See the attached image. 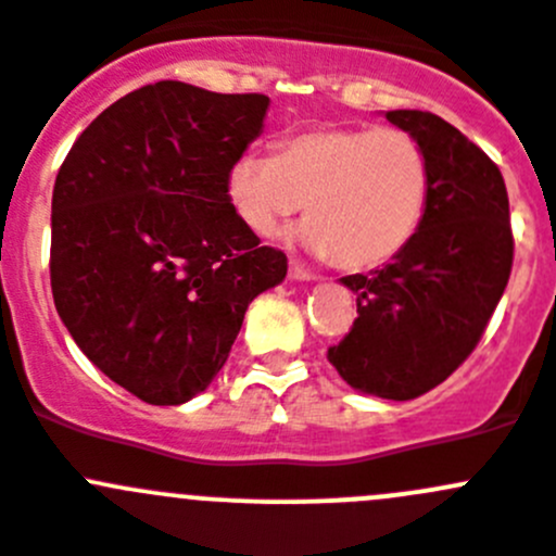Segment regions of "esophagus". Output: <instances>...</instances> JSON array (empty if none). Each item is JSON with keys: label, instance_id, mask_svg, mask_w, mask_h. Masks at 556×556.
<instances>
[{"label": "esophagus", "instance_id": "obj_1", "mask_svg": "<svg viewBox=\"0 0 556 556\" xmlns=\"http://www.w3.org/2000/svg\"><path fill=\"white\" fill-rule=\"evenodd\" d=\"M290 279H302V282H309V279H315L313 271H307V268H302L299 263H290Z\"/></svg>", "mask_w": 556, "mask_h": 556}]
</instances>
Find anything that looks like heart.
Returning a JSON list of instances; mask_svg holds the SVG:
<instances>
[{"mask_svg": "<svg viewBox=\"0 0 556 556\" xmlns=\"http://www.w3.org/2000/svg\"><path fill=\"white\" fill-rule=\"evenodd\" d=\"M227 200L254 236H268L304 207V247L331 254L345 271H365L397 257L417 236L430 161L403 128L324 126L279 142L277 155L236 159Z\"/></svg>", "mask_w": 556, "mask_h": 556, "instance_id": "1", "label": "heart"}]
</instances>
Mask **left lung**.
Listing matches in <instances>:
<instances>
[{
    "instance_id": "8db88e82",
    "label": "left lung",
    "mask_w": 556,
    "mask_h": 556,
    "mask_svg": "<svg viewBox=\"0 0 556 556\" xmlns=\"http://www.w3.org/2000/svg\"><path fill=\"white\" fill-rule=\"evenodd\" d=\"M387 121L428 153V211L392 263L342 277L356 293V320L329 362L359 392L412 401L477 349L510 279L516 243L505 178L489 155L439 114L395 109Z\"/></svg>"
}]
</instances>
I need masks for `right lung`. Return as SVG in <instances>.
Instances as JSON below:
<instances>
[{"label": "right lung", "mask_w": 556, "mask_h": 556, "mask_svg": "<svg viewBox=\"0 0 556 556\" xmlns=\"http://www.w3.org/2000/svg\"><path fill=\"white\" fill-rule=\"evenodd\" d=\"M268 96L155 81L103 109L56 173L51 293L87 359L150 406L214 381L288 257L241 225L227 173Z\"/></svg>", "instance_id": "add662e5"}]
</instances>
